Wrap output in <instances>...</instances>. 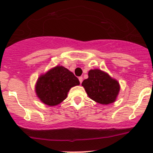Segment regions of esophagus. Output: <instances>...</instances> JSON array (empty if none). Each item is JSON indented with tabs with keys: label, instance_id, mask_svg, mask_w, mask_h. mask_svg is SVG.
<instances>
[{
	"label": "esophagus",
	"instance_id": "1",
	"mask_svg": "<svg viewBox=\"0 0 153 153\" xmlns=\"http://www.w3.org/2000/svg\"><path fill=\"white\" fill-rule=\"evenodd\" d=\"M78 79H79V81H80V83L83 82V77H79V78H78Z\"/></svg>",
	"mask_w": 153,
	"mask_h": 153
}]
</instances>
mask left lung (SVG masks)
Wrapping results in <instances>:
<instances>
[{
  "label": "left lung",
  "instance_id": "left-lung-1",
  "mask_svg": "<svg viewBox=\"0 0 153 153\" xmlns=\"http://www.w3.org/2000/svg\"><path fill=\"white\" fill-rule=\"evenodd\" d=\"M88 75L82 85L90 99L102 105L115 102L120 91V84L117 80L99 69L90 70Z\"/></svg>",
  "mask_w": 153,
  "mask_h": 153
}]
</instances>
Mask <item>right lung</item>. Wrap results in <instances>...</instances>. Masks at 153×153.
I'll use <instances>...</instances> for the list:
<instances>
[{"label": "right lung", "mask_w": 153, "mask_h": 153, "mask_svg": "<svg viewBox=\"0 0 153 153\" xmlns=\"http://www.w3.org/2000/svg\"><path fill=\"white\" fill-rule=\"evenodd\" d=\"M79 84V80L72 72L62 65H57L40 75L35 91L43 103L56 106L67 98L72 87Z\"/></svg>", "instance_id": "add662e5"}]
</instances>
